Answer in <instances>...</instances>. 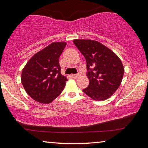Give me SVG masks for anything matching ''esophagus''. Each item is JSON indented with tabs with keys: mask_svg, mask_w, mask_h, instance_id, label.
Listing matches in <instances>:
<instances>
[{
	"mask_svg": "<svg viewBox=\"0 0 148 148\" xmlns=\"http://www.w3.org/2000/svg\"><path fill=\"white\" fill-rule=\"evenodd\" d=\"M71 76L72 77H73V78H77V77H79L80 76V74H72Z\"/></svg>",
	"mask_w": 148,
	"mask_h": 148,
	"instance_id": "34e87169",
	"label": "esophagus"
}]
</instances>
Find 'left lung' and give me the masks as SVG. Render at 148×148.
Returning a JSON list of instances; mask_svg holds the SVG:
<instances>
[{
    "label": "left lung",
    "instance_id": "1",
    "mask_svg": "<svg viewBox=\"0 0 148 148\" xmlns=\"http://www.w3.org/2000/svg\"><path fill=\"white\" fill-rule=\"evenodd\" d=\"M84 56L89 84L83 91L94 101H104L112 96L121 84L124 67L119 57L101 42L92 40H73Z\"/></svg>",
    "mask_w": 148,
    "mask_h": 148
}]
</instances>
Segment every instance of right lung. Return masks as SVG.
Segmentation results:
<instances>
[{
    "label": "right lung",
    "instance_id": "right-lung-1",
    "mask_svg": "<svg viewBox=\"0 0 148 148\" xmlns=\"http://www.w3.org/2000/svg\"><path fill=\"white\" fill-rule=\"evenodd\" d=\"M66 42H55L35 53L22 70L21 83L32 99L49 104L61 93L67 78L61 74L59 59Z\"/></svg>",
    "mask_w": 148,
    "mask_h": 148
}]
</instances>
